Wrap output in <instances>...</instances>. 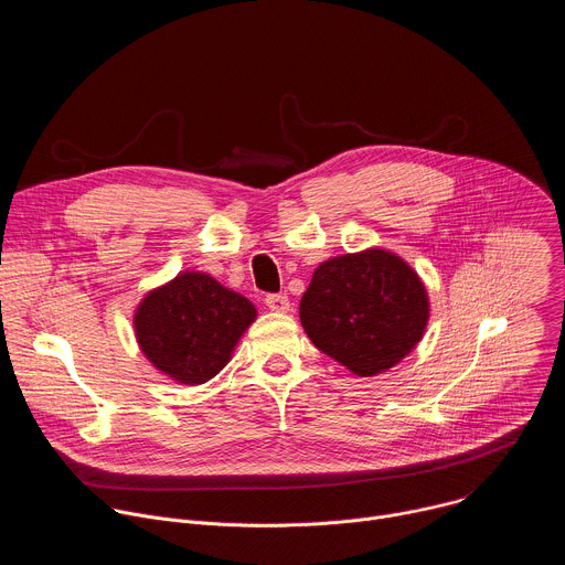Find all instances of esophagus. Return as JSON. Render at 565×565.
<instances>
[{
    "mask_svg": "<svg viewBox=\"0 0 565 565\" xmlns=\"http://www.w3.org/2000/svg\"><path fill=\"white\" fill-rule=\"evenodd\" d=\"M266 306L273 310V312H288L290 310V299L286 295H268L266 297Z\"/></svg>",
    "mask_w": 565,
    "mask_h": 565,
    "instance_id": "34e87169",
    "label": "esophagus"
}]
</instances>
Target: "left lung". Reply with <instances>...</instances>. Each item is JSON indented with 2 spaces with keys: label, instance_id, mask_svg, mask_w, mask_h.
<instances>
[{
  "label": "left lung",
  "instance_id": "left-lung-1",
  "mask_svg": "<svg viewBox=\"0 0 565 565\" xmlns=\"http://www.w3.org/2000/svg\"><path fill=\"white\" fill-rule=\"evenodd\" d=\"M299 319L321 353L371 377L393 369L423 340L429 295L405 259L366 248L315 268Z\"/></svg>",
  "mask_w": 565,
  "mask_h": 565
}]
</instances>
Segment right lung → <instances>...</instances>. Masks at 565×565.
<instances>
[{
    "instance_id": "obj_1",
    "label": "right lung",
    "mask_w": 565,
    "mask_h": 565,
    "mask_svg": "<svg viewBox=\"0 0 565 565\" xmlns=\"http://www.w3.org/2000/svg\"><path fill=\"white\" fill-rule=\"evenodd\" d=\"M257 308L207 273L183 270L149 290L134 312V333L156 371L179 384L212 380L232 358Z\"/></svg>"
}]
</instances>
